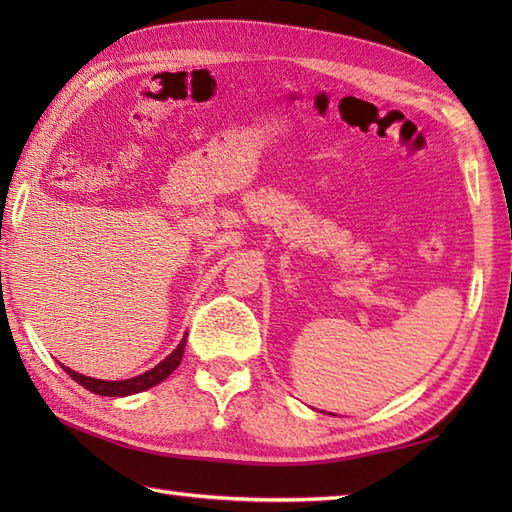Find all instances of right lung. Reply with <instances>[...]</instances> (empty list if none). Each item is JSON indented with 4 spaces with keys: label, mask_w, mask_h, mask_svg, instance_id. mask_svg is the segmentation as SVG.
Wrapping results in <instances>:
<instances>
[{
    "label": "right lung",
    "mask_w": 512,
    "mask_h": 512,
    "mask_svg": "<svg viewBox=\"0 0 512 512\" xmlns=\"http://www.w3.org/2000/svg\"><path fill=\"white\" fill-rule=\"evenodd\" d=\"M184 345H187V336L178 343L176 350H173L165 361H160L156 367H151L149 372L145 374H138L134 378H127V380H101V378H92V376H83L79 372H74V369L65 367V374H68L76 383L83 385L92 394H99V396H110V398H118V396H132V394H140V391H145L149 387H156L158 383H162L173 369H176L182 361V354H184Z\"/></svg>",
    "instance_id": "obj_1"
}]
</instances>
